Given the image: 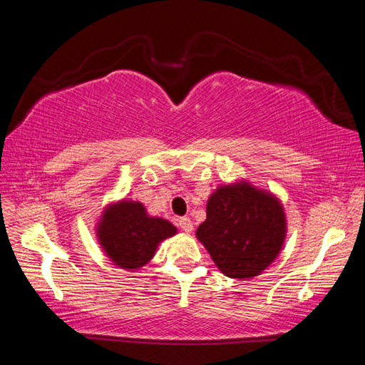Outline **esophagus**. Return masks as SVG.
<instances>
[{
	"instance_id": "1",
	"label": "esophagus",
	"mask_w": 365,
	"mask_h": 365,
	"mask_svg": "<svg viewBox=\"0 0 365 365\" xmlns=\"http://www.w3.org/2000/svg\"><path fill=\"white\" fill-rule=\"evenodd\" d=\"M178 227H180L183 232L190 233L191 230H193V222H191L190 217H180L178 219Z\"/></svg>"
}]
</instances>
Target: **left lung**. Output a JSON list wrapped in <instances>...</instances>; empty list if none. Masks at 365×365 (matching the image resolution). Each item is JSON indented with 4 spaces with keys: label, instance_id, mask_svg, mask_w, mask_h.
<instances>
[{
    "label": "left lung",
    "instance_id": "left-lung-1",
    "mask_svg": "<svg viewBox=\"0 0 365 365\" xmlns=\"http://www.w3.org/2000/svg\"><path fill=\"white\" fill-rule=\"evenodd\" d=\"M196 238L230 279L261 275L280 255L287 237L283 206L272 193L240 180L209 196Z\"/></svg>",
    "mask_w": 365,
    "mask_h": 365
}]
</instances>
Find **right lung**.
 <instances>
[{"instance_id": "right-lung-1", "label": "right lung", "mask_w": 365, "mask_h": 365, "mask_svg": "<svg viewBox=\"0 0 365 365\" xmlns=\"http://www.w3.org/2000/svg\"><path fill=\"white\" fill-rule=\"evenodd\" d=\"M177 228L163 217L148 215L140 201L122 200L108 206L96 224L103 251L117 267L137 270L153 259L158 245L174 237Z\"/></svg>"}]
</instances>
